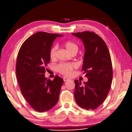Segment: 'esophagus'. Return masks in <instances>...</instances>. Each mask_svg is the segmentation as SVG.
Masks as SVG:
<instances>
[{
  "instance_id": "34e87169",
  "label": "esophagus",
  "mask_w": 132,
  "mask_h": 132,
  "mask_svg": "<svg viewBox=\"0 0 132 132\" xmlns=\"http://www.w3.org/2000/svg\"><path fill=\"white\" fill-rule=\"evenodd\" d=\"M63 80H64V81L65 82V81H68V80H69V79L68 78H66V77H64V78H63Z\"/></svg>"
}]
</instances>
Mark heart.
I'll list each match as a JSON object with an SVG mask.
<instances>
[{"label": "heart", "instance_id": "1", "mask_svg": "<svg viewBox=\"0 0 132 132\" xmlns=\"http://www.w3.org/2000/svg\"><path fill=\"white\" fill-rule=\"evenodd\" d=\"M65 48L69 51L70 53L76 52L78 50V46L75 42H72L71 40H68L64 42L63 43ZM57 46L54 45L50 50L49 56L51 60H53L56 58V55ZM76 68V64L74 63H61L60 64H57L55 67V69L57 72H60L61 75L69 76L71 75L72 71L75 68Z\"/></svg>", "mask_w": 132, "mask_h": 132}]
</instances>
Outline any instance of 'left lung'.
I'll use <instances>...</instances> for the list:
<instances>
[{"mask_svg": "<svg viewBox=\"0 0 132 132\" xmlns=\"http://www.w3.org/2000/svg\"><path fill=\"white\" fill-rule=\"evenodd\" d=\"M81 39L85 47L82 71L88 81L81 85L75 80V98L77 104L86 110H94L104 102L112 81L111 57L104 40L93 31L72 33Z\"/></svg>", "mask_w": 132, "mask_h": 132, "instance_id": "obj_1", "label": "left lung"}]
</instances>
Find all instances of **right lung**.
I'll return each instance as SVG.
<instances>
[{
    "label": "right lung",
    "mask_w": 132,
    "mask_h": 132,
    "mask_svg": "<svg viewBox=\"0 0 132 132\" xmlns=\"http://www.w3.org/2000/svg\"><path fill=\"white\" fill-rule=\"evenodd\" d=\"M63 35L37 32L27 39L20 48L16 75L23 96L38 112L51 109L59 99L63 79L56 75L53 81L46 78V66L50 61V50L56 38Z\"/></svg>",
    "instance_id": "right-lung-1"
}]
</instances>
